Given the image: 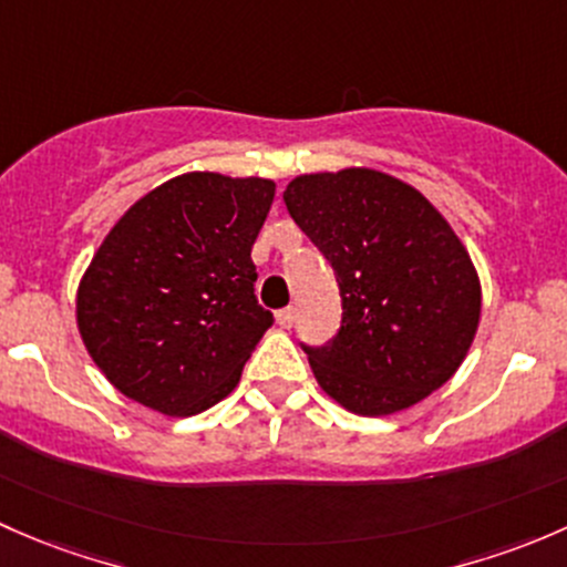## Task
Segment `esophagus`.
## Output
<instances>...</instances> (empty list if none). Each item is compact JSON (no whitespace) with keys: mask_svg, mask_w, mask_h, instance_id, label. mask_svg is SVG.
Listing matches in <instances>:
<instances>
[{"mask_svg":"<svg viewBox=\"0 0 567 567\" xmlns=\"http://www.w3.org/2000/svg\"><path fill=\"white\" fill-rule=\"evenodd\" d=\"M276 319H278V324L284 327V330H289V327L295 324V311H291V308H284V311L276 313Z\"/></svg>","mask_w":567,"mask_h":567,"instance_id":"1","label":"esophagus"}]
</instances>
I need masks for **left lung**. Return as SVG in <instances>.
Wrapping results in <instances>:
<instances>
[{"mask_svg": "<svg viewBox=\"0 0 567 567\" xmlns=\"http://www.w3.org/2000/svg\"><path fill=\"white\" fill-rule=\"evenodd\" d=\"M284 202L341 289L338 336L306 347L319 388L363 417L404 412L440 390L464 363L483 306L470 250L445 215L369 166L300 174Z\"/></svg>", "mask_w": 567, "mask_h": 567, "instance_id": "left-lung-1", "label": "left lung"}]
</instances>
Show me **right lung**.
I'll use <instances>...</instances> for the list:
<instances>
[{"label": "right lung", "instance_id": "obj_1", "mask_svg": "<svg viewBox=\"0 0 567 567\" xmlns=\"http://www.w3.org/2000/svg\"><path fill=\"white\" fill-rule=\"evenodd\" d=\"M272 198V179L188 172L111 226L75 289V324L122 395L188 417L237 388L276 322L250 261Z\"/></svg>", "mask_w": 567, "mask_h": 567}]
</instances>
